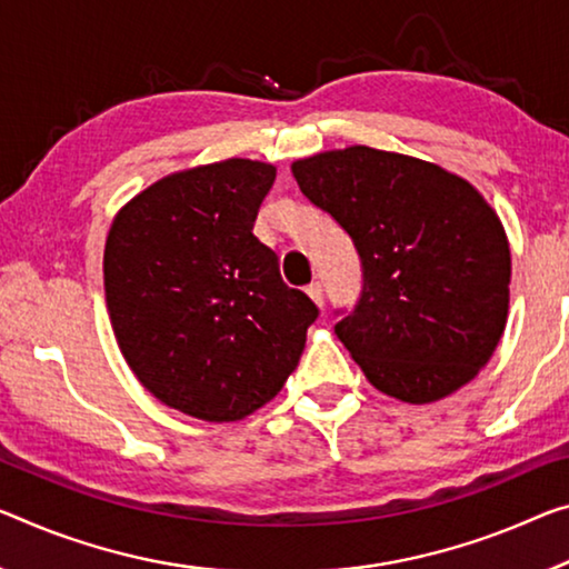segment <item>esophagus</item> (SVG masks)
<instances>
[{
    "label": "esophagus",
    "mask_w": 569,
    "mask_h": 569,
    "mask_svg": "<svg viewBox=\"0 0 569 569\" xmlns=\"http://www.w3.org/2000/svg\"><path fill=\"white\" fill-rule=\"evenodd\" d=\"M305 292H308V297L315 305H318V308H322V284L320 282H312Z\"/></svg>",
    "instance_id": "obj_1"
}]
</instances>
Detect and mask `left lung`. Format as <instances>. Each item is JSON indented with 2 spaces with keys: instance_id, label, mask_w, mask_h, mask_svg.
<instances>
[{
  "instance_id": "1",
  "label": "left lung",
  "mask_w": 569,
  "mask_h": 569,
  "mask_svg": "<svg viewBox=\"0 0 569 569\" xmlns=\"http://www.w3.org/2000/svg\"><path fill=\"white\" fill-rule=\"evenodd\" d=\"M351 233L363 295L336 336L381 395L432 405L491 361L509 318L511 249L483 193L440 164L351 144L292 162Z\"/></svg>"
}]
</instances>
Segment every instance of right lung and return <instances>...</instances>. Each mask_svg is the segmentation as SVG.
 I'll use <instances>...</instances> for the list:
<instances>
[{"label":"right lung","instance_id":"1","mask_svg":"<svg viewBox=\"0 0 569 569\" xmlns=\"http://www.w3.org/2000/svg\"><path fill=\"white\" fill-rule=\"evenodd\" d=\"M277 168L229 157L154 180L113 216L103 292L119 351L154 399L239 422L282 391L318 308L254 229Z\"/></svg>","mask_w":569,"mask_h":569}]
</instances>
